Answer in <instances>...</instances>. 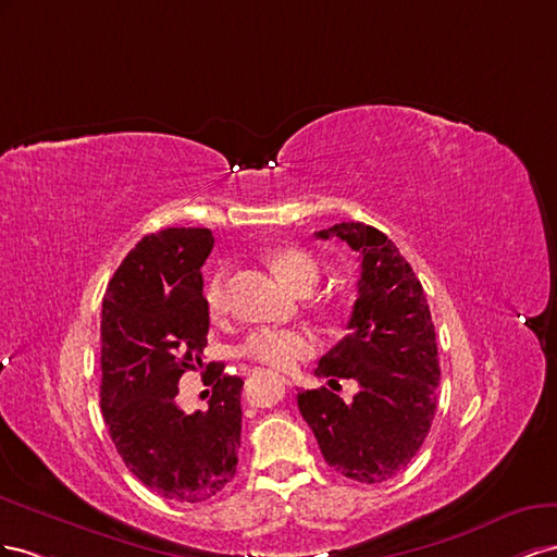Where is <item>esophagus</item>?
I'll use <instances>...</instances> for the list:
<instances>
[{
  "mask_svg": "<svg viewBox=\"0 0 557 557\" xmlns=\"http://www.w3.org/2000/svg\"><path fill=\"white\" fill-rule=\"evenodd\" d=\"M280 380H282V385H287V387H292V380H289V377H284V375H282Z\"/></svg>",
  "mask_w": 557,
  "mask_h": 557,
  "instance_id": "esophagus-1",
  "label": "esophagus"
}]
</instances>
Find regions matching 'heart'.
Returning a JSON list of instances; mask_svg holds the SVG:
<instances>
[{
    "instance_id": "b5f03b06",
    "label": "heart",
    "mask_w": 557,
    "mask_h": 557,
    "mask_svg": "<svg viewBox=\"0 0 557 557\" xmlns=\"http://www.w3.org/2000/svg\"><path fill=\"white\" fill-rule=\"evenodd\" d=\"M270 268L284 287L304 294L310 292L317 280H320V265L310 257L306 249L287 247L273 253ZM205 308H208L212 320H221L226 314V273L219 270L205 287ZM314 352V341L306 331L296 329H261L240 345V355L259 361L263 367L273 371H289L296 367V361L306 359Z\"/></svg>"
}]
</instances>
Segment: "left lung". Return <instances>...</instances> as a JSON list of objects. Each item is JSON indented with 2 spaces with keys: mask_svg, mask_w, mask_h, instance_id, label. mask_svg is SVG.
<instances>
[{
  "mask_svg": "<svg viewBox=\"0 0 557 557\" xmlns=\"http://www.w3.org/2000/svg\"><path fill=\"white\" fill-rule=\"evenodd\" d=\"M314 237H341L359 253L357 300L347 336L320 359L317 377L357 380L345 404L326 387L298 392L331 469L359 483H383L410 465L436 412L441 380L436 331L422 284L385 233L343 221Z\"/></svg>",
  "mask_w": 557,
  "mask_h": 557,
  "instance_id": "left-lung-1",
  "label": "left lung"
}]
</instances>
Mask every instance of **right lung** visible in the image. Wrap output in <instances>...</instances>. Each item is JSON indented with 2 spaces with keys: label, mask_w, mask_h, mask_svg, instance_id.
<instances>
[{
  "label": "right lung",
  "mask_w": 557,
  "mask_h": 557,
  "mask_svg": "<svg viewBox=\"0 0 557 557\" xmlns=\"http://www.w3.org/2000/svg\"><path fill=\"white\" fill-rule=\"evenodd\" d=\"M210 228L145 235L123 259L102 300L100 408L119 455L149 490L174 502H205L237 471L243 380L214 377L208 410L186 416L180 377L202 367L210 312L200 268Z\"/></svg>",
  "instance_id": "right-lung-1"
}]
</instances>
